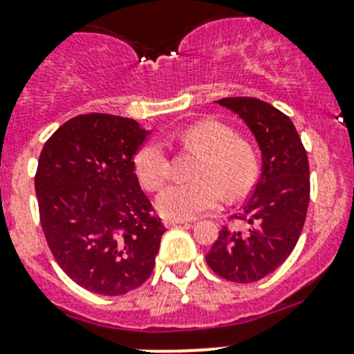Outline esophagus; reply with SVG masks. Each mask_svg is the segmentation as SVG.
I'll list each match as a JSON object with an SVG mask.
<instances>
[{"label":"esophagus","instance_id":"esophagus-1","mask_svg":"<svg viewBox=\"0 0 354 354\" xmlns=\"http://www.w3.org/2000/svg\"><path fill=\"white\" fill-rule=\"evenodd\" d=\"M187 223H190L188 219H164V226H176V225H187Z\"/></svg>","mask_w":354,"mask_h":354}]
</instances>
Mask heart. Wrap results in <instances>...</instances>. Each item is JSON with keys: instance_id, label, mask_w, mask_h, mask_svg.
I'll return each instance as SVG.
<instances>
[{"instance_id": "heart-1", "label": "heart", "mask_w": 354, "mask_h": 354, "mask_svg": "<svg viewBox=\"0 0 354 354\" xmlns=\"http://www.w3.org/2000/svg\"><path fill=\"white\" fill-rule=\"evenodd\" d=\"M185 147L204 152L192 183H174L157 195V211L169 219H192L219 207L226 194L240 197L252 187L257 174L256 157L245 142L235 140L232 129L218 121H201L180 131ZM140 181L149 190H157L171 174L166 145L159 140L145 143L135 157Z\"/></svg>"}]
</instances>
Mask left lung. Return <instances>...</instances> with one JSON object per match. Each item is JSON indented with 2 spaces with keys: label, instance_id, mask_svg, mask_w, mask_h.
Instances as JSON below:
<instances>
[{
  "label": "left lung",
  "instance_id": "obj_1",
  "mask_svg": "<svg viewBox=\"0 0 354 354\" xmlns=\"http://www.w3.org/2000/svg\"><path fill=\"white\" fill-rule=\"evenodd\" d=\"M216 104L245 122L263 166L242 214L235 216L245 219L249 228L232 232L223 226L205 261L230 282H257L275 272L299 240L310 204V164L292 121L279 109L249 97Z\"/></svg>",
  "mask_w": 354,
  "mask_h": 354
}]
</instances>
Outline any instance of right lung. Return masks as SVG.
Returning a JSON list of instances; mask_svg holds the SVG:
<instances>
[{
	"mask_svg": "<svg viewBox=\"0 0 354 354\" xmlns=\"http://www.w3.org/2000/svg\"><path fill=\"white\" fill-rule=\"evenodd\" d=\"M147 135L135 119L84 114L41 150L34 187L48 245L68 279L100 296L142 286L166 232L135 174Z\"/></svg>",
	"mask_w": 354,
	"mask_h": 354,
	"instance_id": "obj_1",
	"label": "right lung"
}]
</instances>
